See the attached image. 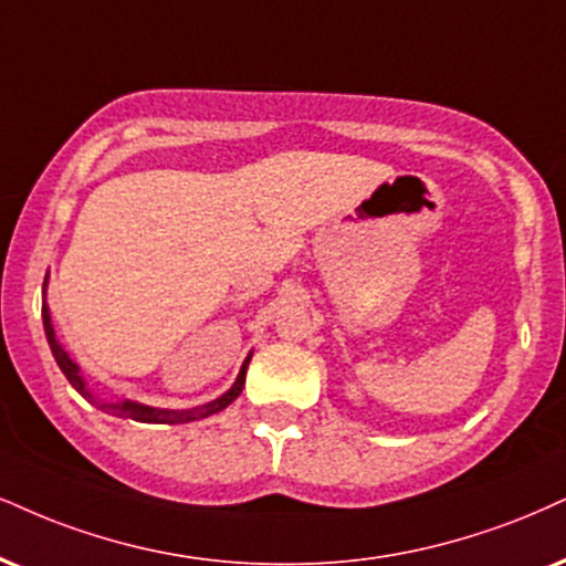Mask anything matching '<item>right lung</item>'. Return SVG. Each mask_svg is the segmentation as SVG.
Segmentation results:
<instances>
[{
  "label": "right lung",
  "mask_w": 566,
  "mask_h": 566,
  "mask_svg": "<svg viewBox=\"0 0 566 566\" xmlns=\"http://www.w3.org/2000/svg\"><path fill=\"white\" fill-rule=\"evenodd\" d=\"M46 285V283H44ZM41 317H44V333H46V340H49V348H52L54 359H57V365L62 373H65V378L70 380V386H73L83 399H88L91 403H96V407L109 411V415L115 417H125V420H136V422H157V424H180V422H193V420H205L209 415H218L228 407L230 401L239 399L243 382H247V367H249V359L251 354L247 357V361L241 365V373L239 378H235L233 386L226 394L220 396V399L209 401V403H201V407H193V409H157V407H146V403H138V401H99L94 399V394L86 388V380H83L78 365H75L73 359L67 357L65 348L60 346V340L54 338V327H52V317H49V306L44 304L41 306Z\"/></svg>",
  "instance_id": "obj_1"
}]
</instances>
